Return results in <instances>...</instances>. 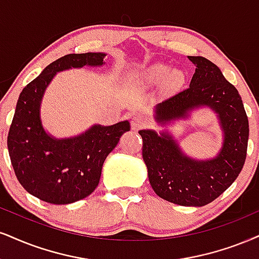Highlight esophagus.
Masks as SVG:
<instances>
[{
	"instance_id": "34e87169",
	"label": "esophagus",
	"mask_w": 259,
	"mask_h": 259,
	"mask_svg": "<svg viewBox=\"0 0 259 259\" xmlns=\"http://www.w3.org/2000/svg\"><path fill=\"white\" fill-rule=\"evenodd\" d=\"M146 123H148V117L144 114L133 115L132 121H131V126H132L133 130L142 128V127L146 126Z\"/></svg>"
}]
</instances>
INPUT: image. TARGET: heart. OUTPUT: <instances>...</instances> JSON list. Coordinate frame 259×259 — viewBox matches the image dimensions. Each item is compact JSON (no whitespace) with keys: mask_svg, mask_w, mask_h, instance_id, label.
<instances>
[{"mask_svg":"<svg viewBox=\"0 0 259 259\" xmlns=\"http://www.w3.org/2000/svg\"><path fill=\"white\" fill-rule=\"evenodd\" d=\"M168 73H169V68L167 66L155 65L150 67L148 71L144 73V78L148 79L150 81H159L163 78H165V76L168 75ZM171 78L177 80V79L180 78V73L173 72L171 73Z\"/></svg>","mask_w":259,"mask_h":259,"instance_id":"b5f03b06","label":"heart"}]
</instances>
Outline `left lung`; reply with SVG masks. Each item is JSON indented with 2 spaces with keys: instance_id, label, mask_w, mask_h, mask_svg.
<instances>
[{
  "instance_id": "1",
  "label": "left lung",
  "mask_w": 259,
  "mask_h": 259,
  "mask_svg": "<svg viewBox=\"0 0 259 259\" xmlns=\"http://www.w3.org/2000/svg\"><path fill=\"white\" fill-rule=\"evenodd\" d=\"M196 66L190 86L156 107L161 124L187 119L191 110L209 107L218 114L223 144L218 156L194 159L186 156L168 132L142 130L143 159L152 190L158 197L184 206H203L225 192L244 167L247 152L248 120L237 89L226 80L215 63L188 56Z\"/></svg>"
}]
</instances>
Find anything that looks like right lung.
Returning <instances> with one entry per match:
<instances>
[{
    "label": "right lung",
    "mask_w": 259,
    "mask_h": 259,
    "mask_svg": "<svg viewBox=\"0 0 259 259\" xmlns=\"http://www.w3.org/2000/svg\"><path fill=\"white\" fill-rule=\"evenodd\" d=\"M104 57V53L60 57L19 96L7 138L9 157L21 186L40 200L69 204L91 194L100 183L105 158L131 128L127 120L111 126L94 124L81 135L57 139L41 124V98L56 73L84 66L101 67Z\"/></svg>",
    "instance_id": "obj_1"
}]
</instances>
